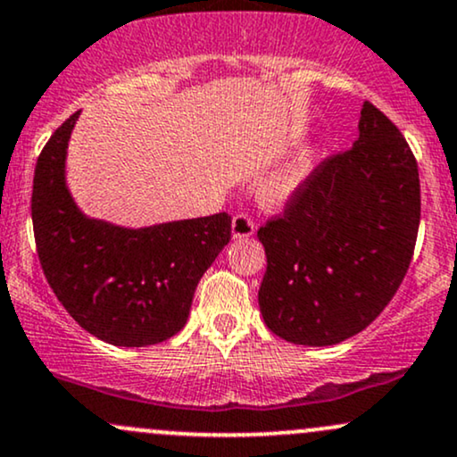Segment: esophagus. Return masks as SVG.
Segmentation results:
<instances>
[{
	"instance_id": "esophagus-1",
	"label": "esophagus",
	"mask_w": 457,
	"mask_h": 457,
	"mask_svg": "<svg viewBox=\"0 0 457 457\" xmlns=\"http://www.w3.org/2000/svg\"><path fill=\"white\" fill-rule=\"evenodd\" d=\"M255 232V223L253 219L249 217L246 212H238L236 217L232 219V236L234 238H249V236H253Z\"/></svg>"
}]
</instances>
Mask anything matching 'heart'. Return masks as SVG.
<instances>
[{
	"instance_id": "heart-1",
	"label": "heart",
	"mask_w": 457,
	"mask_h": 457,
	"mask_svg": "<svg viewBox=\"0 0 457 457\" xmlns=\"http://www.w3.org/2000/svg\"><path fill=\"white\" fill-rule=\"evenodd\" d=\"M313 161H316V152H313V148L303 150L295 161L287 162L281 171H277V174L262 187V202L270 208H279L283 204L290 202V199L295 197V193L298 191V187L305 182L309 171H312Z\"/></svg>"
}]
</instances>
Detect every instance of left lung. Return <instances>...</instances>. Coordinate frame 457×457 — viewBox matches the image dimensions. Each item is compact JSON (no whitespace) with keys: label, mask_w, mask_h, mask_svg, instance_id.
Instances as JSON below:
<instances>
[{"label":"left lung","mask_w":457,"mask_h":457,"mask_svg":"<svg viewBox=\"0 0 457 457\" xmlns=\"http://www.w3.org/2000/svg\"><path fill=\"white\" fill-rule=\"evenodd\" d=\"M419 219L417 159L365 101L353 148L313 167L283 214L258 229L266 327L301 345H333L370 327L411 266Z\"/></svg>","instance_id":"obj_1"}]
</instances>
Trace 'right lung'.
<instances>
[{
  "instance_id": "right-lung-1",
  "label": "right lung",
  "mask_w": 457,
  "mask_h": 457,
  "mask_svg": "<svg viewBox=\"0 0 457 457\" xmlns=\"http://www.w3.org/2000/svg\"><path fill=\"white\" fill-rule=\"evenodd\" d=\"M79 113L40 152L31 191L36 251L57 301L94 337L141 348L187 324L202 275L232 238V217L129 229L86 217L66 187V148Z\"/></svg>"
}]
</instances>
